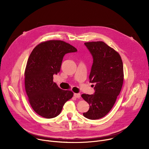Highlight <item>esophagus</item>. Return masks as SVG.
Instances as JSON below:
<instances>
[{
	"instance_id": "34e87169",
	"label": "esophagus",
	"mask_w": 149,
	"mask_h": 149,
	"mask_svg": "<svg viewBox=\"0 0 149 149\" xmlns=\"http://www.w3.org/2000/svg\"><path fill=\"white\" fill-rule=\"evenodd\" d=\"M74 97H75L76 98H80V97H81V94H79V93H74Z\"/></svg>"
}]
</instances>
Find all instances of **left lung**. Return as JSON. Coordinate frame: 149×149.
Wrapping results in <instances>:
<instances>
[{
	"instance_id": "left-lung-1",
	"label": "left lung",
	"mask_w": 149,
	"mask_h": 149,
	"mask_svg": "<svg viewBox=\"0 0 149 149\" xmlns=\"http://www.w3.org/2000/svg\"><path fill=\"white\" fill-rule=\"evenodd\" d=\"M84 44L93 56L89 79L95 85L94 94L81 95L90 105L88 111L83 116L90 120H97L109 113L121 91L123 65L120 54L104 42H89Z\"/></svg>"
}]
</instances>
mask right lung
Returning <instances> with one entry per match:
<instances>
[{
    "mask_svg": "<svg viewBox=\"0 0 149 149\" xmlns=\"http://www.w3.org/2000/svg\"><path fill=\"white\" fill-rule=\"evenodd\" d=\"M77 51L58 40L42 42L32 51L25 71V86L31 107L38 115L47 118L56 117L72 97V91L58 87L53 75L59 72L63 56Z\"/></svg>",
    "mask_w": 149,
    "mask_h": 149,
    "instance_id": "obj_1",
    "label": "right lung"
}]
</instances>
